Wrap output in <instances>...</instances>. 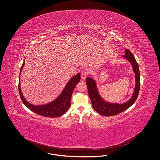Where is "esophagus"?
Listing matches in <instances>:
<instances>
[{
    "mask_svg": "<svg viewBox=\"0 0 160 160\" xmlns=\"http://www.w3.org/2000/svg\"><path fill=\"white\" fill-rule=\"evenodd\" d=\"M88 75V72L86 71H83V72H81V77L82 79H85L86 77Z\"/></svg>",
    "mask_w": 160,
    "mask_h": 160,
    "instance_id": "esophagus-1",
    "label": "esophagus"
}]
</instances>
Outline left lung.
<instances>
[{
  "mask_svg": "<svg viewBox=\"0 0 160 160\" xmlns=\"http://www.w3.org/2000/svg\"><path fill=\"white\" fill-rule=\"evenodd\" d=\"M124 58L128 59L131 63L136 78V86L133 95L127 102L122 104L107 102L100 97L95 81L91 77H88L86 79V83L87 84L88 94L91 101L92 107L97 112L102 116H112L121 113L134 103L138 95L140 86V76L137 61L128 49H126Z\"/></svg>",
  "mask_w": 160,
  "mask_h": 160,
  "instance_id": "obj_1",
  "label": "left lung"
}]
</instances>
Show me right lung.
<instances>
[{
  "label": "right lung",
  "mask_w": 160,
  "mask_h": 160,
  "mask_svg": "<svg viewBox=\"0 0 160 160\" xmlns=\"http://www.w3.org/2000/svg\"><path fill=\"white\" fill-rule=\"evenodd\" d=\"M24 61L23 65L21 67L20 72L23 69L24 65ZM80 80V74L78 73L77 75L72 77L66 85L65 89L61 93L59 97L53 101L45 105L33 106L28 102L23 97L22 92L20 88V82L19 77V83H18V91L20 98L23 104L33 112L37 114L41 115L45 117L56 118L59 117L65 114L71 106V98L77 84Z\"/></svg>",
  "instance_id": "add662e5"
}]
</instances>
